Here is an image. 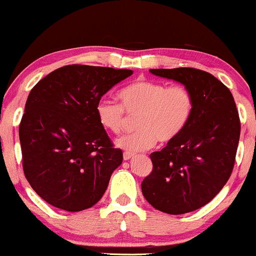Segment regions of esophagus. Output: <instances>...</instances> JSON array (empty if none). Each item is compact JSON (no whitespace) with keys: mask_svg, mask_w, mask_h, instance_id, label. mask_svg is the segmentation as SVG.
Segmentation results:
<instances>
[{"mask_svg":"<svg viewBox=\"0 0 256 256\" xmlns=\"http://www.w3.org/2000/svg\"><path fill=\"white\" fill-rule=\"evenodd\" d=\"M134 156V154H132V152H124V160L125 161H128V160H130V158Z\"/></svg>","mask_w":256,"mask_h":256,"instance_id":"obj_1","label":"esophagus"}]
</instances>
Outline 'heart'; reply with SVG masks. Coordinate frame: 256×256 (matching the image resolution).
<instances>
[{
  "instance_id": "heart-1",
  "label": "heart",
  "mask_w": 256,
  "mask_h": 256,
  "mask_svg": "<svg viewBox=\"0 0 256 256\" xmlns=\"http://www.w3.org/2000/svg\"><path fill=\"white\" fill-rule=\"evenodd\" d=\"M120 104L102 100L96 106L100 125L113 134L125 130L128 118L138 116L134 134L120 138V148L128 152L148 150L171 142L183 132L194 112L192 94L184 85L137 80L119 91Z\"/></svg>"
}]
</instances>
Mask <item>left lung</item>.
<instances>
[{
	"mask_svg": "<svg viewBox=\"0 0 256 256\" xmlns=\"http://www.w3.org/2000/svg\"><path fill=\"white\" fill-rule=\"evenodd\" d=\"M192 94L194 112L176 140L150 154L152 171L142 192L155 210L184 214L204 207L230 178L240 134L234 96L210 73L190 67L150 70Z\"/></svg>",
	"mask_w": 256,
	"mask_h": 256,
	"instance_id": "left-lung-1",
	"label": "left lung"
}]
</instances>
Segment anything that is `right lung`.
I'll list each match as a JSON object with an SVG mask.
<instances>
[{
	"label": "right lung",
	"mask_w": 256,
	"mask_h": 256,
	"mask_svg": "<svg viewBox=\"0 0 256 256\" xmlns=\"http://www.w3.org/2000/svg\"><path fill=\"white\" fill-rule=\"evenodd\" d=\"M131 70L67 64L32 88L19 125L22 170L44 201L67 212L98 204L122 162L100 125L102 96Z\"/></svg>",
	"instance_id": "obj_1"
}]
</instances>
